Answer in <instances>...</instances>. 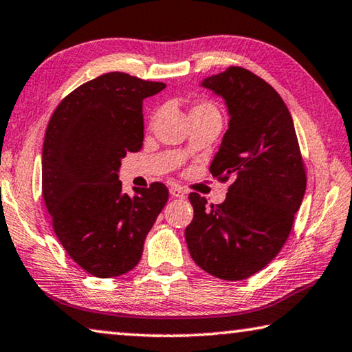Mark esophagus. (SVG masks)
I'll list each match as a JSON object with an SVG mask.
<instances>
[{"label": "esophagus", "mask_w": 352, "mask_h": 352, "mask_svg": "<svg viewBox=\"0 0 352 352\" xmlns=\"http://www.w3.org/2000/svg\"><path fill=\"white\" fill-rule=\"evenodd\" d=\"M169 191H170V196H172V197H175V199H185V197H186V192L183 191V188L177 186V185L170 186Z\"/></svg>", "instance_id": "esophagus-1"}]
</instances>
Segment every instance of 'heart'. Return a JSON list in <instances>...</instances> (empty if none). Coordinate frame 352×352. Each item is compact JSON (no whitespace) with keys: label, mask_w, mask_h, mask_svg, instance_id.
<instances>
[{"label":"heart","mask_w":352,"mask_h":352,"mask_svg":"<svg viewBox=\"0 0 352 352\" xmlns=\"http://www.w3.org/2000/svg\"><path fill=\"white\" fill-rule=\"evenodd\" d=\"M199 113H217V109H216V106L213 103L200 102V103L192 106L191 113H189V114H199Z\"/></svg>","instance_id":"obj_1"}]
</instances>
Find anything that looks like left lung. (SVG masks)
<instances>
[{"label":"left lung","instance_id":"8db88e82","mask_svg":"<svg viewBox=\"0 0 352 352\" xmlns=\"http://www.w3.org/2000/svg\"><path fill=\"white\" fill-rule=\"evenodd\" d=\"M226 100L228 130L210 172L232 180L219 205L189 194L185 238L192 260L222 280H243L280 252L305 194V167L292 114L276 89L243 67L205 78Z\"/></svg>","mask_w":352,"mask_h":352}]
</instances>
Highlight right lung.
<instances>
[{"mask_svg": "<svg viewBox=\"0 0 352 352\" xmlns=\"http://www.w3.org/2000/svg\"><path fill=\"white\" fill-rule=\"evenodd\" d=\"M166 87L111 72L70 92L48 122L42 152V194L65 252L89 274L131 271L169 199L155 182L122 192L120 160L144 141V98Z\"/></svg>", "mask_w": 352, "mask_h": 352, "instance_id": "1", "label": "right lung"}]
</instances>
